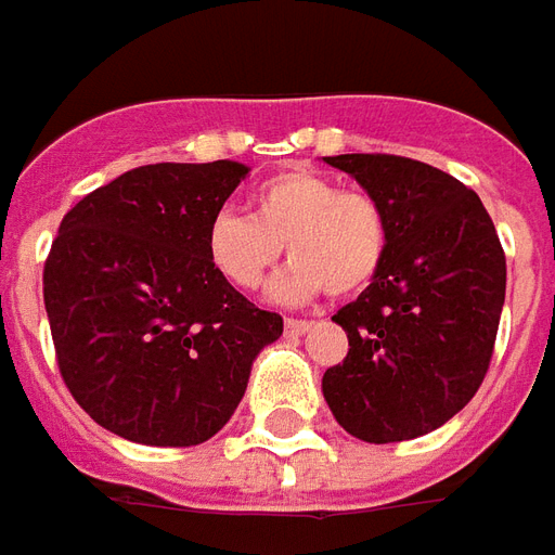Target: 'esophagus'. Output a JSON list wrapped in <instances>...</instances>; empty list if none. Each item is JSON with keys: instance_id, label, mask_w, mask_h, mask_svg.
Masks as SVG:
<instances>
[{"instance_id": "34e87169", "label": "esophagus", "mask_w": 555, "mask_h": 555, "mask_svg": "<svg viewBox=\"0 0 555 555\" xmlns=\"http://www.w3.org/2000/svg\"><path fill=\"white\" fill-rule=\"evenodd\" d=\"M310 328H313V322L310 320H293V317L286 320V332L289 334H305L310 332Z\"/></svg>"}]
</instances>
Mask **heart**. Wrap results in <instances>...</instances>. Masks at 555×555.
<instances>
[{"instance_id": "1", "label": "heart", "mask_w": 555, "mask_h": 555, "mask_svg": "<svg viewBox=\"0 0 555 555\" xmlns=\"http://www.w3.org/2000/svg\"><path fill=\"white\" fill-rule=\"evenodd\" d=\"M293 262L271 284L278 301L347 298L373 284L388 254V211L361 188L310 170H284L250 194V218L218 211L206 227L211 269L235 289H257L281 257Z\"/></svg>"}]
</instances>
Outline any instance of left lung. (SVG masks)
Instances as JSON below:
<instances>
[{"label": "left lung", "instance_id": "8db88e82", "mask_svg": "<svg viewBox=\"0 0 555 555\" xmlns=\"http://www.w3.org/2000/svg\"><path fill=\"white\" fill-rule=\"evenodd\" d=\"M388 211L373 284L332 320L349 352L322 376L337 424L403 442L454 418L485 383L505 305V254L473 188L400 155H334Z\"/></svg>", "mask_w": 555, "mask_h": 555}]
</instances>
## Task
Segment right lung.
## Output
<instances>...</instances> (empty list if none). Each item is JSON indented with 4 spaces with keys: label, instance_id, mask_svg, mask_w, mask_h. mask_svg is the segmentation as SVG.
I'll list each match as a JSON object with an SVG mask.
<instances>
[{
    "label": "right lung",
    "instance_id": "1",
    "mask_svg": "<svg viewBox=\"0 0 555 555\" xmlns=\"http://www.w3.org/2000/svg\"><path fill=\"white\" fill-rule=\"evenodd\" d=\"M245 164H145L86 194L59 223L44 308L59 373L109 434L199 446L230 422L259 349L284 320L211 269L206 227Z\"/></svg>",
    "mask_w": 555,
    "mask_h": 555
}]
</instances>
